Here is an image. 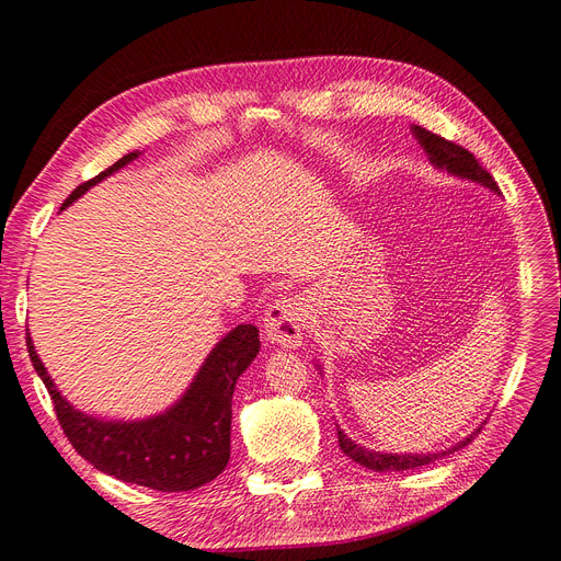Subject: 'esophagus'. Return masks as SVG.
Masks as SVG:
<instances>
[{
    "instance_id": "esophagus-1",
    "label": "esophagus",
    "mask_w": 561,
    "mask_h": 561,
    "mask_svg": "<svg viewBox=\"0 0 561 561\" xmlns=\"http://www.w3.org/2000/svg\"><path fill=\"white\" fill-rule=\"evenodd\" d=\"M308 320V304L304 297H278L264 313V330L272 343L283 347L301 345Z\"/></svg>"
}]
</instances>
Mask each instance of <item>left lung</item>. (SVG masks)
<instances>
[{
	"instance_id": "1",
	"label": "left lung",
	"mask_w": 561,
	"mask_h": 561,
	"mask_svg": "<svg viewBox=\"0 0 561 561\" xmlns=\"http://www.w3.org/2000/svg\"><path fill=\"white\" fill-rule=\"evenodd\" d=\"M413 137L420 141V146L424 148V152L430 156V162L443 171L453 173V176H459V179H467V181H473V183H480L490 187L492 192H499V185L496 181L490 176L488 169H482V164L473 158V152H469L467 148H461L459 144L455 141H448L438 137V134L424 129V127H417L413 125L411 127ZM480 432V427L467 436L465 440H459L457 446L448 448V450H440V453H427V455H388V453H376V450H369L359 446V443L347 438L341 430H339V446L341 450L351 457L353 461H357V465L371 469V471H409V469H417V467H424L430 465V461H436L440 457L446 455H453L455 450L469 446V443L473 440V436Z\"/></svg>"
}]
</instances>
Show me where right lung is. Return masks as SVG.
Instances as JSON below:
<instances>
[{
  "instance_id": "obj_1",
  "label": "right lung",
  "mask_w": 561,
  "mask_h": 561,
  "mask_svg": "<svg viewBox=\"0 0 561 561\" xmlns=\"http://www.w3.org/2000/svg\"><path fill=\"white\" fill-rule=\"evenodd\" d=\"M139 156L141 152L134 150L106 171L96 173L94 179L81 183L65 199L62 208ZM27 353L53 399L65 436L94 469L150 490L187 492L218 478L227 467L231 450V394L239 376L260 353V332L253 324L234 327L210 351L179 403H173L162 415L134 422H106L76 411L57 392L30 334Z\"/></svg>"
}]
</instances>
